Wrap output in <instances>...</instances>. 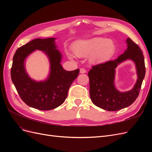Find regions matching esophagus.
I'll use <instances>...</instances> for the list:
<instances>
[{"label":"esophagus","instance_id":"34e87169","mask_svg":"<svg viewBox=\"0 0 152 152\" xmlns=\"http://www.w3.org/2000/svg\"><path fill=\"white\" fill-rule=\"evenodd\" d=\"M80 73H86V70H85L84 68H80Z\"/></svg>","mask_w":152,"mask_h":152}]
</instances>
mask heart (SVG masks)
<instances>
[{
    "label": "heart",
    "mask_w": 152,
    "mask_h": 152,
    "mask_svg": "<svg viewBox=\"0 0 152 152\" xmlns=\"http://www.w3.org/2000/svg\"><path fill=\"white\" fill-rule=\"evenodd\" d=\"M73 51L77 57L89 56L88 61L92 65H99L110 60L116 52V45L111 39L93 37L78 40L73 45ZM70 59H74L73 55L67 53Z\"/></svg>",
    "instance_id": "obj_1"
}]
</instances>
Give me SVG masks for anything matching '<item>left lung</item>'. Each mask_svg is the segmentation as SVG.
Returning <instances> with one entry per match:
<instances>
[{
	"label": "left lung",
	"mask_w": 152,
	"mask_h": 152,
	"mask_svg": "<svg viewBox=\"0 0 152 152\" xmlns=\"http://www.w3.org/2000/svg\"><path fill=\"white\" fill-rule=\"evenodd\" d=\"M126 44V50L117 59L94 66L88 73L92 102L107 111H117L134 103L139 95L145 78V59L142 50L130 38L127 39ZM126 60H131L135 63L138 79L132 90L121 92L114 85L115 68Z\"/></svg>",
	"instance_id": "8db88e82"
}]
</instances>
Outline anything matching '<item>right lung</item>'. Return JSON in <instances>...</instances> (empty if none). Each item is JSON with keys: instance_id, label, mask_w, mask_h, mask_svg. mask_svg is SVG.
Masks as SVG:
<instances>
[{"instance_id": "add662e5", "label": "right lung", "mask_w": 152, "mask_h": 152, "mask_svg": "<svg viewBox=\"0 0 152 152\" xmlns=\"http://www.w3.org/2000/svg\"><path fill=\"white\" fill-rule=\"evenodd\" d=\"M56 38L36 39L18 48L14 55L11 76L20 98L30 107L50 110L65 102L72 82L78 77L79 69L66 71L61 66L62 54L57 49ZM36 50L44 52L50 63V73L44 81H36L28 75L25 60Z\"/></svg>"}]
</instances>
